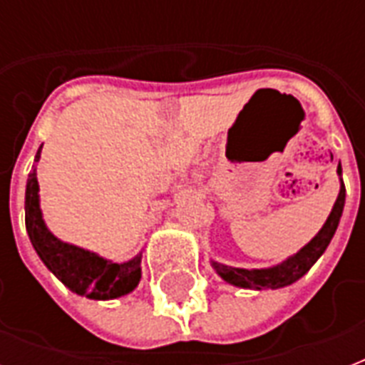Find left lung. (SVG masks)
Here are the masks:
<instances>
[{
	"instance_id": "left-lung-1",
	"label": "left lung",
	"mask_w": 365,
	"mask_h": 365,
	"mask_svg": "<svg viewBox=\"0 0 365 365\" xmlns=\"http://www.w3.org/2000/svg\"><path fill=\"white\" fill-rule=\"evenodd\" d=\"M337 174L341 176V163L337 166ZM343 206H345V183L341 180L339 197L335 200L334 208L329 212L328 220L322 225V229L318 231V235L311 242L303 246V248L288 257L282 263H278L269 269H239V267H229L217 261H212V265L216 269V272L225 280V282L239 286V288H250V289H277L284 288L294 284L295 280H299L309 269L318 261V257L326 252L328 244L334 239L337 225H339L341 214H343Z\"/></svg>"
}]
</instances>
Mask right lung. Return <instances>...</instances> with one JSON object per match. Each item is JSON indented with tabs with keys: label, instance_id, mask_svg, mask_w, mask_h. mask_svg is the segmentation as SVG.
Instances as JSON below:
<instances>
[{
	"label": "right lung",
	"instance_id": "add662e5",
	"mask_svg": "<svg viewBox=\"0 0 365 365\" xmlns=\"http://www.w3.org/2000/svg\"><path fill=\"white\" fill-rule=\"evenodd\" d=\"M43 148V145H41ZM41 148L37 149L36 163L41 157ZM26 231L36 248L37 255L47 269L70 288L73 294L85 295L88 299H115L130 294L142 278V254L125 263H113L100 257L94 252L62 242L56 239L43 222L39 208V183L36 178V166H31L26 183Z\"/></svg>",
	"mask_w": 365,
	"mask_h": 365
}]
</instances>
